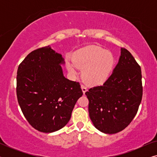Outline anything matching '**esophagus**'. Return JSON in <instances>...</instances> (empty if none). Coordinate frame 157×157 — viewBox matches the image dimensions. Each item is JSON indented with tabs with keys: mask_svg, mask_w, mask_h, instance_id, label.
<instances>
[{
	"mask_svg": "<svg viewBox=\"0 0 157 157\" xmlns=\"http://www.w3.org/2000/svg\"><path fill=\"white\" fill-rule=\"evenodd\" d=\"M81 89H82V91H83V94H85V93H86V91H87L86 87L85 86H83V85H81Z\"/></svg>",
	"mask_w": 157,
	"mask_h": 157,
	"instance_id": "obj_1",
	"label": "esophagus"
}]
</instances>
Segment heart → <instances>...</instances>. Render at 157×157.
<instances>
[{"mask_svg":"<svg viewBox=\"0 0 157 157\" xmlns=\"http://www.w3.org/2000/svg\"><path fill=\"white\" fill-rule=\"evenodd\" d=\"M115 64L113 53L96 46H90L77 51L74 60L66 61L68 71L76 74L82 69L83 80L89 85H98L107 80Z\"/></svg>","mask_w":157,"mask_h":157,"instance_id":"1","label":"heart"}]
</instances>
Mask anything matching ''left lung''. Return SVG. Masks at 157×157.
Segmentation results:
<instances>
[{"mask_svg": "<svg viewBox=\"0 0 157 157\" xmlns=\"http://www.w3.org/2000/svg\"><path fill=\"white\" fill-rule=\"evenodd\" d=\"M140 66L129 51L121 48L119 62L102 86L86 92L94 126L104 134L124 130L136 116L142 98Z\"/></svg>", "mask_w": 157, "mask_h": 157, "instance_id": "left-lung-1", "label": "left lung"}]
</instances>
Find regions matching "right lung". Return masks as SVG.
<instances>
[{"instance_id": "1", "label": "right lung", "mask_w": 157, "mask_h": 157, "mask_svg": "<svg viewBox=\"0 0 157 157\" xmlns=\"http://www.w3.org/2000/svg\"><path fill=\"white\" fill-rule=\"evenodd\" d=\"M61 53L50 46L30 53L18 66L16 93L21 111L36 130L52 133L69 121L83 95L78 82L64 76Z\"/></svg>"}]
</instances>
